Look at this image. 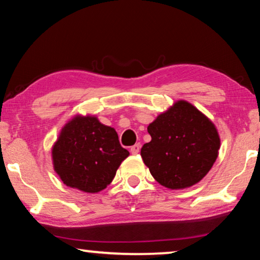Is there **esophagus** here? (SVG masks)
I'll list each match as a JSON object with an SVG mask.
<instances>
[{"instance_id":"34e87169","label":"esophagus","mask_w":260,"mask_h":260,"mask_svg":"<svg viewBox=\"0 0 260 260\" xmlns=\"http://www.w3.org/2000/svg\"><path fill=\"white\" fill-rule=\"evenodd\" d=\"M140 148H141L140 143H136V144H134V146L131 147V152L133 153V155H138V153L140 152Z\"/></svg>"}]
</instances>
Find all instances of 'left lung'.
Instances as JSON below:
<instances>
[{
  "label": "left lung",
  "instance_id": "obj_1",
  "mask_svg": "<svg viewBox=\"0 0 260 260\" xmlns=\"http://www.w3.org/2000/svg\"><path fill=\"white\" fill-rule=\"evenodd\" d=\"M151 136L141 149L157 182L183 189L200 182L218 157L220 138L208 117L186 101H178L148 126Z\"/></svg>",
  "mask_w": 260,
  "mask_h": 260
}]
</instances>
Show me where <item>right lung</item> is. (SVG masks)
Masks as SVG:
<instances>
[{
	"label": "right lung",
	"mask_w": 260,
	"mask_h": 260,
	"mask_svg": "<svg viewBox=\"0 0 260 260\" xmlns=\"http://www.w3.org/2000/svg\"><path fill=\"white\" fill-rule=\"evenodd\" d=\"M128 155L112 127L93 116H76L63 127L52 147V164L68 187L94 193L111 183Z\"/></svg>",
	"instance_id": "add662e5"
}]
</instances>
